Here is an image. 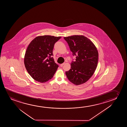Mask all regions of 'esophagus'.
Listing matches in <instances>:
<instances>
[{
    "label": "esophagus",
    "instance_id": "34e87169",
    "mask_svg": "<svg viewBox=\"0 0 127 127\" xmlns=\"http://www.w3.org/2000/svg\"><path fill=\"white\" fill-rule=\"evenodd\" d=\"M64 64H65V63H63V64H60V66H61V67H63V65H64Z\"/></svg>",
    "mask_w": 127,
    "mask_h": 127
}]
</instances>
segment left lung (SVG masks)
<instances>
[{
	"instance_id": "8db88e82",
	"label": "left lung",
	"mask_w": 127,
	"mask_h": 127,
	"mask_svg": "<svg viewBox=\"0 0 127 127\" xmlns=\"http://www.w3.org/2000/svg\"><path fill=\"white\" fill-rule=\"evenodd\" d=\"M68 43L72 55L75 57L72 61L71 69L65 72L71 83L79 85L89 79L95 70L98 54L95 45L83 35H72L64 38Z\"/></svg>"
}]
</instances>
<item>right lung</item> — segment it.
<instances>
[{
	"instance_id": "add662e5",
	"label": "right lung",
	"mask_w": 127,
	"mask_h": 127,
	"mask_svg": "<svg viewBox=\"0 0 127 127\" xmlns=\"http://www.w3.org/2000/svg\"><path fill=\"white\" fill-rule=\"evenodd\" d=\"M61 37L43 35L36 37L27 47L24 64L30 75L37 82H45L51 79L59 65L52 57L55 44Z\"/></svg>"
}]
</instances>
